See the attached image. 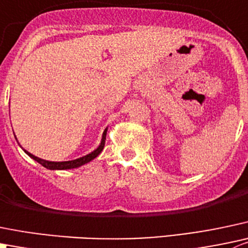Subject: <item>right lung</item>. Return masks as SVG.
<instances>
[{
	"mask_svg": "<svg viewBox=\"0 0 248 248\" xmlns=\"http://www.w3.org/2000/svg\"><path fill=\"white\" fill-rule=\"evenodd\" d=\"M107 131L108 128H105V131L103 132V136H102V140H100V144L98 145L97 149H94V150L92 151V153L87 154V155L82 156V157H78V158H75V160H70V161H48V160H43V158H40L37 157V156L32 155L31 153H29L28 150H25V149L23 148V146L20 145V148L23 149L24 151H25V154L28 156H30L32 160L37 161L40 165H42L43 167H46L47 170H71V168H78V167H81V166L86 165V163L91 162L92 160H94L95 157H97L98 155H99L100 153H102L103 148H104V144H105V137H107ZM18 141V140H16Z\"/></svg>",
	"mask_w": 248,
	"mask_h": 248,
	"instance_id": "obj_1",
	"label": "right lung"
}]
</instances>
